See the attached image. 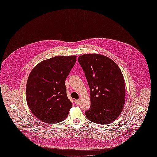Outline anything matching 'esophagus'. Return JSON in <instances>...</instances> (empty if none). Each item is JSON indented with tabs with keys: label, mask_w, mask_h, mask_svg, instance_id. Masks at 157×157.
<instances>
[{
	"label": "esophagus",
	"mask_w": 157,
	"mask_h": 157,
	"mask_svg": "<svg viewBox=\"0 0 157 157\" xmlns=\"http://www.w3.org/2000/svg\"><path fill=\"white\" fill-rule=\"evenodd\" d=\"M75 103L76 105H79V100H75Z\"/></svg>",
	"instance_id": "obj_1"
}]
</instances>
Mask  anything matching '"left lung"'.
Returning <instances> with one entry per match:
<instances>
[{
    "mask_svg": "<svg viewBox=\"0 0 157 157\" xmlns=\"http://www.w3.org/2000/svg\"><path fill=\"white\" fill-rule=\"evenodd\" d=\"M78 62L90 90V106L85 112L86 117L98 124L111 123L119 117L125 104V82L120 67L99 54L83 55Z\"/></svg>",
    "mask_w": 157,
    "mask_h": 157,
    "instance_id": "1",
    "label": "left lung"
}]
</instances>
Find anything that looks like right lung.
Masks as SVG:
<instances>
[{
    "instance_id": "add662e5",
    "label": "right lung",
    "mask_w": 157,
    "mask_h": 157,
    "mask_svg": "<svg viewBox=\"0 0 157 157\" xmlns=\"http://www.w3.org/2000/svg\"><path fill=\"white\" fill-rule=\"evenodd\" d=\"M76 56H55L34 67L29 75L26 97L31 112L47 124L67 118L72 102L67 95L65 80L75 65Z\"/></svg>"
}]
</instances>
